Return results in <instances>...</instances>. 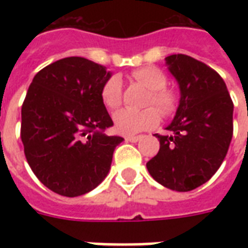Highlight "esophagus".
<instances>
[{
    "label": "esophagus",
    "instance_id": "34e87169",
    "mask_svg": "<svg viewBox=\"0 0 248 248\" xmlns=\"http://www.w3.org/2000/svg\"><path fill=\"white\" fill-rule=\"evenodd\" d=\"M140 140H142L140 135H129V137H126V140H129V142H138Z\"/></svg>",
    "mask_w": 248,
    "mask_h": 248
}]
</instances>
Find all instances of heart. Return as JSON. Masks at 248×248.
I'll list each match as a JSON object with an SVG mask.
<instances>
[{
    "label": "heart",
    "mask_w": 248,
    "mask_h": 248,
    "mask_svg": "<svg viewBox=\"0 0 248 248\" xmlns=\"http://www.w3.org/2000/svg\"><path fill=\"white\" fill-rule=\"evenodd\" d=\"M131 78L149 90L142 110L124 108L114 115V127L117 133L131 135L154 129L161 121V112L165 118L177 113L181 103V94L175 87L167 86L166 74L155 66H145L131 71ZM99 97L103 106L108 110H117L122 105V82L117 76L108 77L103 82Z\"/></svg>",
    "instance_id": "heart-1"
}]
</instances>
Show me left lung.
<instances>
[{
	"label": "left lung",
	"instance_id": "8db88e82",
	"mask_svg": "<svg viewBox=\"0 0 248 248\" xmlns=\"http://www.w3.org/2000/svg\"><path fill=\"white\" fill-rule=\"evenodd\" d=\"M181 87V103L169 134H155L159 151L146 163L150 175L175 191H191L217 172L232 138V110L223 78L186 54L166 57Z\"/></svg>",
	"mask_w": 248,
	"mask_h": 248
}]
</instances>
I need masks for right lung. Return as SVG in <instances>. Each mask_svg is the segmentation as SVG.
Listing matches in <instances>:
<instances>
[{
  "mask_svg": "<svg viewBox=\"0 0 248 248\" xmlns=\"http://www.w3.org/2000/svg\"><path fill=\"white\" fill-rule=\"evenodd\" d=\"M106 67L67 57L33 78L21 108V140L31 171L49 190L78 197L108 175L122 137L106 135L113 126L99 92Z\"/></svg>",
  "mask_w": 248,
  "mask_h": 248,
  "instance_id": "add662e5",
  "label": "right lung"
}]
</instances>
